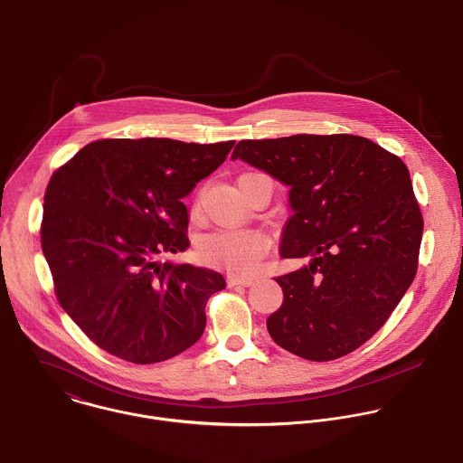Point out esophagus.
Masks as SVG:
<instances>
[{
  "label": "esophagus",
  "instance_id": "1",
  "mask_svg": "<svg viewBox=\"0 0 463 463\" xmlns=\"http://www.w3.org/2000/svg\"><path fill=\"white\" fill-rule=\"evenodd\" d=\"M252 283H254V279H250V278H231L232 287H250Z\"/></svg>",
  "mask_w": 463,
  "mask_h": 463
}]
</instances>
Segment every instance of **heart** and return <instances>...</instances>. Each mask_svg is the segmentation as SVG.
I'll return each instance as SVG.
<instances>
[{"label":"heart","mask_w":463,"mask_h":463,"mask_svg":"<svg viewBox=\"0 0 463 463\" xmlns=\"http://www.w3.org/2000/svg\"><path fill=\"white\" fill-rule=\"evenodd\" d=\"M269 245L267 234L258 229H222L202 236L196 243V252L211 265L236 274H249L258 269Z\"/></svg>","instance_id":"b5f03b06"}]
</instances>
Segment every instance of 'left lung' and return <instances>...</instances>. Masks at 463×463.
Returning <instances> with one entry per match:
<instances>
[{"instance_id":"8db88e82","label":"left lung","mask_w":463,"mask_h":463,"mask_svg":"<svg viewBox=\"0 0 463 463\" xmlns=\"http://www.w3.org/2000/svg\"><path fill=\"white\" fill-rule=\"evenodd\" d=\"M231 158L290 187L281 258H308L276 278L283 305L267 319L270 337L317 363L357 350L417 274L424 222L406 164L345 133L241 140Z\"/></svg>"}]
</instances>
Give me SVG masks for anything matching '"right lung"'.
<instances>
[{"label":"right lung","mask_w":463,"mask_h":463,"mask_svg":"<svg viewBox=\"0 0 463 463\" xmlns=\"http://www.w3.org/2000/svg\"><path fill=\"white\" fill-rule=\"evenodd\" d=\"M232 146L108 138L84 146L52 175L43 254L61 307L104 352L155 364L202 337L205 305L225 288L223 276L156 256L189 247L182 198Z\"/></svg>","instance_id":"right-lung-1"}]
</instances>
